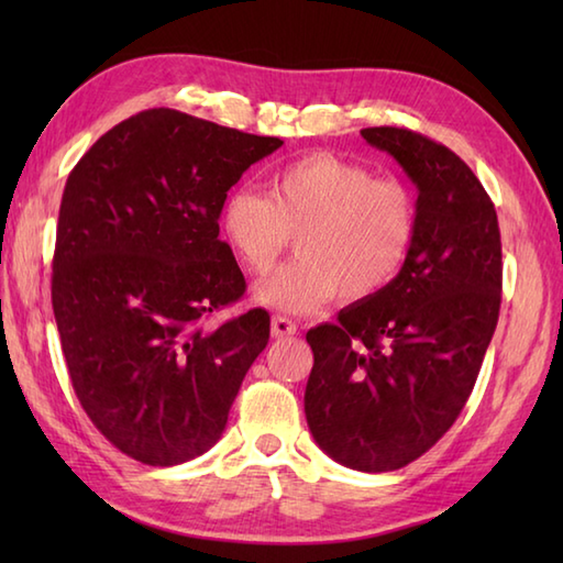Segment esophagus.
<instances>
[{
	"label": "esophagus",
	"instance_id": "esophagus-1",
	"mask_svg": "<svg viewBox=\"0 0 563 563\" xmlns=\"http://www.w3.org/2000/svg\"><path fill=\"white\" fill-rule=\"evenodd\" d=\"M271 333L275 339H288L297 333V324L288 317H273L271 319Z\"/></svg>",
	"mask_w": 563,
	"mask_h": 563
}]
</instances>
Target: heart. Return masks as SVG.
Instances as JSON below:
<instances>
[{"mask_svg":"<svg viewBox=\"0 0 563 563\" xmlns=\"http://www.w3.org/2000/svg\"><path fill=\"white\" fill-rule=\"evenodd\" d=\"M218 222L224 244L256 275H266L297 234L300 256L258 283L256 300L307 314L336 295L365 302L389 288L413 249L418 208L397 178H375L339 154L309 152L273 172L268 196L230 190Z\"/></svg>","mask_w":563,"mask_h":563,"instance_id":"heart-1","label":"heart"}]
</instances>
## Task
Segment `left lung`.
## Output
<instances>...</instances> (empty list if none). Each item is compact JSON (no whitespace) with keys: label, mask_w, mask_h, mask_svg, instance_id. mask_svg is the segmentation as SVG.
<instances>
[{"label":"left lung","mask_w":563,"mask_h":563,"mask_svg":"<svg viewBox=\"0 0 563 563\" xmlns=\"http://www.w3.org/2000/svg\"><path fill=\"white\" fill-rule=\"evenodd\" d=\"M418 190V230L389 288L307 331L309 433L357 472L401 470L448 433L474 389L500 309V232L492 198L445 145L404 128H365Z\"/></svg>","instance_id":"1"}]
</instances>
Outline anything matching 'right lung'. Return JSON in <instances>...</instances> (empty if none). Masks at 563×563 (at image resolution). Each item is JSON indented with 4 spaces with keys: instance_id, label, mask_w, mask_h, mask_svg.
Listing matches in <instances>:
<instances>
[{
    "instance_id": "add662e5",
    "label": "right lung",
    "mask_w": 563,
    "mask_h": 563,
    "mask_svg": "<svg viewBox=\"0 0 563 563\" xmlns=\"http://www.w3.org/2000/svg\"><path fill=\"white\" fill-rule=\"evenodd\" d=\"M283 145L181 111L152 109L101 135L59 202L53 312L84 411L128 457L174 466L222 438L266 349L263 309L202 327L244 295L220 239V206Z\"/></svg>"
}]
</instances>
